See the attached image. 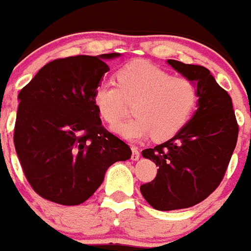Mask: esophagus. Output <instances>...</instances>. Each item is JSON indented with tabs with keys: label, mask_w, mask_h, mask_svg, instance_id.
<instances>
[{
	"label": "esophagus",
	"mask_w": 251,
	"mask_h": 251,
	"mask_svg": "<svg viewBox=\"0 0 251 251\" xmlns=\"http://www.w3.org/2000/svg\"><path fill=\"white\" fill-rule=\"evenodd\" d=\"M140 150H138L137 148H132V156H130V159H132V160H138V159H140Z\"/></svg>",
	"instance_id": "obj_1"
}]
</instances>
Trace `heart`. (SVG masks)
Wrapping results in <instances>:
<instances>
[{"mask_svg":"<svg viewBox=\"0 0 251 251\" xmlns=\"http://www.w3.org/2000/svg\"><path fill=\"white\" fill-rule=\"evenodd\" d=\"M195 83L185 76H172L154 64L136 60L118 70L117 83L101 80L95 87L92 102L109 124L122 117L126 101L133 102L136 115L113 127L123 140L140 142L150 136L156 141L175 137L190 122L198 105Z\"/></svg>","mask_w":251,"mask_h":251,"instance_id":"heart-1","label":"heart"}]
</instances>
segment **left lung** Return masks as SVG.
<instances>
[{"mask_svg": "<svg viewBox=\"0 0 251 251\" xmlns=\"http://www.w3.org/2000/svg\"><path fill=\"white\" fill-rule=\"evenodd\" d=\"M167 63L195 83L199 100L198 110L181 132L142 151L159 169L154 181L141 186V194L163 212L194 206L218 187L239 134L232 100L206 68L177 60Z\"/></svg>", "mask_w": 251, "mask_h": 251, "instance_id": "left-lung-1", "label": "left lung"}]
</instances>
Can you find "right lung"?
Instances as JSON below:
<instances>
[{
  "label": "right lung",
  "instance_id": "add662e5",
  "mask_svg": "<svg viewBox=\"0 0 251 251\" xmlns=\"http://www.w3.org/2000/svg\"><path fill=\"white\" fill-rule=\"evenodd\" d=\"M121 53L70 56L46 64L19 93L14 144L24 175L39 196L79 205L100 187L107 168L132 151L101 126L92 102Z\"/></svg>",
  "mask_w": 251,
  "mask_h": 251
}]
</instances>
